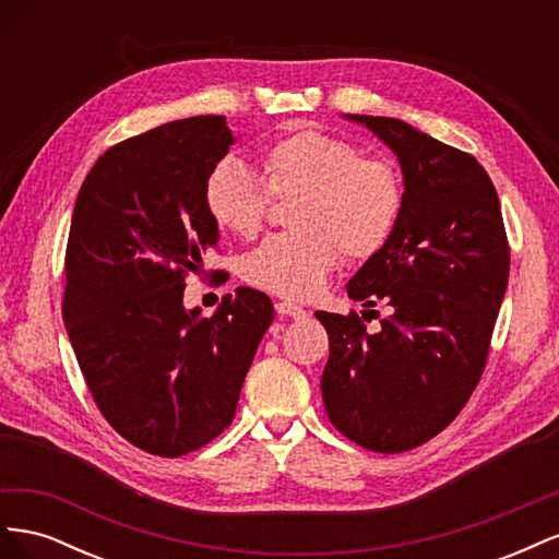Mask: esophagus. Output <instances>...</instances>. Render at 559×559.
<instances>
[{
	"instance_id": "1",
	"label": "esophagus",
	"mask_w": 559,
	"mask_h": 559,
	"mask_svg": "<svg viewBox=\"0 0 559 559\" xmlns=\"http://www.w3.org/2000/svg\"><path fill=\"white\" fill-rule=\"evenodd\" d=\"M275 310H277V314H282V317H294V319H302V317L308 314L300 306H294V302H286V300L275 302Z\"/></svg>"
}]
</instances>
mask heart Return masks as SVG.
I'll return each instance as SVG.
<instances>
[{
  "label": "heart",
  "instance_id": "1",
  "mask_svg": "<svg viewBox=\"0 0 559 559\" xmlns=\"http://www.w3.org/2000/svg\"><path fill=\"white\" fill-rule=\"evenodd\" d=\"M259 179L245 165L222 160L205 181L212 222L253 238L273 207V198L294 200L296 230L270 235L247 253L242 275L249 284L282 298H312L341 263L368 261L389 245L399 228L405 189L399 167L380 156H364L359 144L321 130H294L261 156Z\"/></svg>",
  "mask_w": 559,
  "mask_h": 559
}]
</instances>
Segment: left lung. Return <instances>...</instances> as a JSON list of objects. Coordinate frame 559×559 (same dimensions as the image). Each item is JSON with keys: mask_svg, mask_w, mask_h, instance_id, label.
Listing matches in <instances>:
<instances>
[{"mask_svg": "<svg viewBox=\"0 0 559 559\" xmlns=\"http://www.w3.org/2000/svg\"><path fill=\"white\" fill-rule=\"evenodd\" d=\"M347 118L399 156L405 205L392 240L347 284L368 308L384 300L380 331H366V314L314 312L331 345L321 399L352 443L405 452L441 433L480 382L511 247L495 183L471 154L399 118Z\"/></svg>", "mask_w": 559, "mask_h": 559, "instance_id": "8db88e82", "label": "left lung"}]
</instances>
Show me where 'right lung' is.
Wrapping results in <instances>:
<instances>
[{
    "instance_id": "obj_1",
    "label": "right lung",
    "mask_w": 559,
    "mask_h": 559,
    "mask_svg": "<svg viewBox=\"0 0 559 559\" xmlns=\"http://www.w3.org/2000/svg\"><path fill=\"white\" fill-rule=\"evenodd\" d=\"M230 144L226 116L165 123L107 148L76 195L62 319L99 413L148 454L200 450L230 425L275 317L247 286L212 317L183 308L216 249L205 181Z\"/></svg>"
}]
</instances>
